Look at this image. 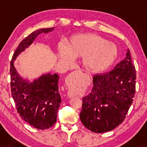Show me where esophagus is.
I'll return each mask as SVG.
<instances>
[{"mask_svg": "<svg viewBox=\"0 0 147 147\" xmlns=\"http://www.w3.org/2000/svg\"><path fill=\"white\" fill-rule=\"evenodd\" d=\"M76 72H82V71H81V70H76Z\"/></svg>", "mask_w": 147, "mask_h": 147, "instance_id": "1", "label": "esophagus"}]
</instances>
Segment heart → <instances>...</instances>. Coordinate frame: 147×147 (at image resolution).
I'll return each instance as SVG.
<instances>
[{
	"mask_svg": "<svg viewBox=\"0 0 147 147\" xmlns=\"http://www.w3.org/2000/svg\"><path fill=\"white\" fill-rule=\"evenodd\" d=\"M59 51L61 59L65 63H72L74 57L83 58L84 67L95 72L104 71L109 68L117 53L113 43L92 33L73 36L68 41V48L61 43Z\"/></svg>",
	"mask_w": 147,
	"mask_h": 147,
	"instance_id": "obj_1",
	"label": "heart"
}]
</instances>
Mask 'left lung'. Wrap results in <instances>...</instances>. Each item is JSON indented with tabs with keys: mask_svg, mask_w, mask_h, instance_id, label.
<instances>
[{
	"mask_svg": "<svg viewBox=\"0 0 147 147\" xmlns=\"http://www.w3.org/2000/svg\"><path fill=\"white\" fill-rule=\"evenodd\" d=\"M136 68L130 50L113 70L97 74L91 92L82 99L80 119L92 132L114 129L124 120L136 93Z\"/></svg>",
	"mask_w": 147,
	"mask_h": 147,
	"instance_id": "left-lung-1",
	"label": "left lung"
}]
</instances>
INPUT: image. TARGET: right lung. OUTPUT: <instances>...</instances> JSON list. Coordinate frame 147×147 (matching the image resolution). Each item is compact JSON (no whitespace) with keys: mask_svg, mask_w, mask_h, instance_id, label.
Returning <instances> with one entry per match:
<instances>
[{"mask_svg":"<svg viewBox=\"0 0 147 147\" xmlns=\"http://www.w3.org/2000/svg\"><path fill=\"white\" fill-rule=\"evenodd\" d=\"M54 29H40L25 37L15 50L10 63L11 92L16 110L23 119L37 129H48L56 122L61 102L59 92V76L49 73L29 84L18 75L14 67V61L39 34L48 33Z\"/></svg>","mask_w":147,"mask_h":147,"instance_id":"add662e5","label":"right lung"}]
</instances>
